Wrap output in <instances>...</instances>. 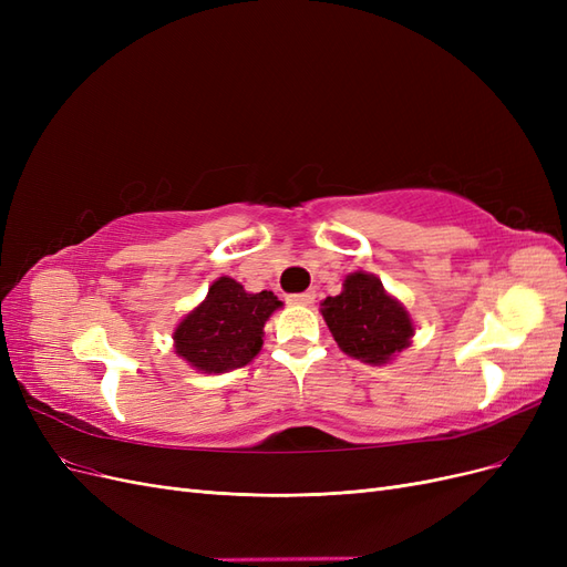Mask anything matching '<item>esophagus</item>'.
Segmentation results:
<instances>
[{
	"mask_svg": "<svg viewBox=\"0 0 567 567\" xmlns=\"http://www.w3.org/2000/svg\"><path fill=\"white\" fill-rule=\"evenodd\" d=\"M290 305H312L315 302V290H305V293L288 296Z\"/></svg>",
	"mask_w": 567,
	"mask_h": 567,
	"instance_id": "34e87169",
	"label": "esophagus"
}]
</instances>
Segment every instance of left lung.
Wrapping results in <instances>:
<instances>
[{
    "instance_id": "left-lung-1",
    "label": "left lung",
    "mask_w": 567,
    "mask_h": 567,
    "mask_svg": "<svg viewBox=\"0 0 567 567\" xmlns=\"http://www.w3.org/2000/svg\"><path fill=\"white\" fill-rule=\"evenodd\" d=\"M321 317L342 352L373 367L388 364L414 336L406 307L367 271L348 274L342 293L321 302Z\"/></svg>"
}]
</instances>
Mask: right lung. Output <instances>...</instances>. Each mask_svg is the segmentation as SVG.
<instances>
[{
  "label": "right lung",
  "instance_id": "right-lung-1",
  "mask_svg": "<svg viewBox=\"0 0 567 567\" xmlns=\"http://www.w3.org/2000/svg\"><path fill=\"white\" fill-rule=\"evenodd\" d=\"M281 305L271 290L248 293L231 277H219L196 310L177 323L175 352L203 373L241 369L260 352L265 321Z\"/></svg>",
  "mask_w": 567,
  "mask_h": 567
}]
</instances>
